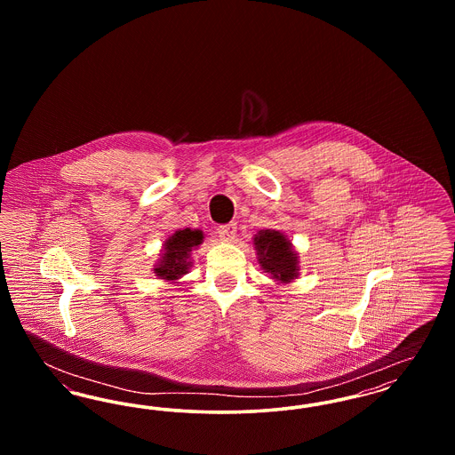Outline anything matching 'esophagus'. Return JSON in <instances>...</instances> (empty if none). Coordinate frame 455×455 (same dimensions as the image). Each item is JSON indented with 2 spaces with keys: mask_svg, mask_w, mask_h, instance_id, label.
<instances>
[{
  "mask_svg": "<svg viewBox=\"0 0 455 455\" xmlns=\"http://www.w3.org/2000/svg\"><path fill=\"white\" fill-rule=\"evenodd\" d=\"M218 235L223 238V240H227V242L234 240V238L237 237V223H228V225L220 227L218 228Z\"/></svg>",
  "mask_w": 455,
  "mask_h": 455,
  "instance_id": "obj_1",
  "label": "esophagus"
}]
</instances>
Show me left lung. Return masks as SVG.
Wrapping results in <instances>:
<instances>
[{
  "instance_id": "8db88e82",
  "label": "left lung",
  "mask_w": 455,
  "mask_h": 455,
  "mask_svg": "<svg viewBox=\"0 0 455 455\" xmlns=\"http://www.w3.org/2000/svg\"><path fill=\"white\" fill-rule=\"evenodd\" d=\"M254 249L264 273L275 282L290 283L299 278V254L280 230H259L254 235Z\"/></svg>"
}]
</instances>
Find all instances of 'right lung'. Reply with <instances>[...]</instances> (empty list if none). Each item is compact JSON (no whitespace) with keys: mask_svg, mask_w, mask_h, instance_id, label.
Returning <instances> with one entry per match:
<instances>
[{"mask_svg":"<svg viewBox=\"0 0 455 455\" xmlns=\"http://www.w3.org/2000/svg\"><path fill=\"white\" fill-rule=\"evenodd\" d=\"M203 238L204 234L197 228L177 230L164 243L160 259L156 260L153 267L155 276L167 283H177V280H180L193 266L191 252L203 243Z\"/></svg>","mask_w":455,"mask_h":455,"instance_id":"obj_1","label":"right lung"}]
</instances>
